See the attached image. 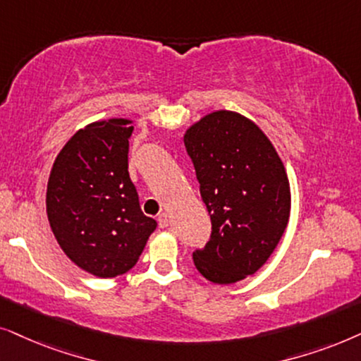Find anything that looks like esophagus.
<instances>
[{"instance_id": "esophagus-1", "label": "esophagus", "mask_w": 361, "mask_h": 361, "mask_svg": "<svg viewBox=\"0 0 361 361\" xmlns=\"http://www.w3.org/2000/svg\"><path fill=\"white\" fill-rule=\"evenodd\" d=\"M158 226H160L161 229L168 228V214H166V213H160V214H158Z\"/></svg>"}]
</instances>
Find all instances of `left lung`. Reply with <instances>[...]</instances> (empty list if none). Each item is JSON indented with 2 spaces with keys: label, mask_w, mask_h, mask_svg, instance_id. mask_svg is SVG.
Returning <instances> with one entry per match:
<instances>
[{
  "label": "left lung",
  "mask_w": 361,
  "mask_h": 361,
  "mask_svg": "<svg viewBox=\"0 0 361 361\" xmlns=\"http://www.w3.org/2000/svg\"><path fill=\"white\" fill-rule=\"evenodd\" d=\"M211 218L193 252L200 274L234 284L267 261L289 223L290 186L276 148L251 120L229 110L206 115L185 135Z\"/></svg>",
  "instance_id": "8db88e82"
}]
</instances>
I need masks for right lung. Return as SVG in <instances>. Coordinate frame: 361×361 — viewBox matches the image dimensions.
<instances>
[{"mask_svg": "<svg viewBox=\"0 0 361 361\" xmlns=\"http://www.w3.org/2000/svg\"><path fill=\"white\" fill-rule=\"evenodd\" d=\"M132 132L125 118L87 125L59 152L47 181L57 243L72 262L104 279L130 271L157 228L128 175Z\"/></svg>", "mask_w": 361, "mask_h": 361, "instance_id": "obj_1", "label": "right lung"}]
</instances>
